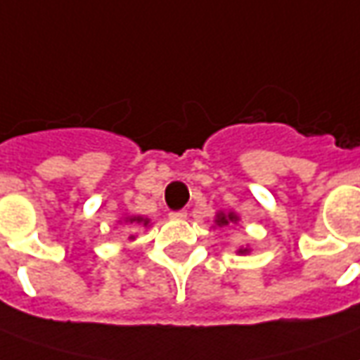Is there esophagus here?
Listing matches in <instances>:
<instances>
[{"mask_svg": "<svg viewBox=\"0 0 360 360\" xmlns=\"http://www.w3.org/2000/svg\"><path fill=\"white\" fill-rule=\"evenodd\" d=\"M172 218H187V210H175L172 212Z\"/></svg>", "mask_w": 360, "mask_h": 360, "instance_id": "obj_1", "label": "esophagus"}]
</instances>
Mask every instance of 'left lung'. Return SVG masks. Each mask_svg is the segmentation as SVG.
<instances>
[{
	"label": "left lung",
	"instance_id": "left-lung-1",
	"mask_svg": "<svg viewBox=\"0 0 360 360\" xmlns=\"http://www.w3.org/2000/svg\"><path fill=\"white\" fill-rule=\"evenodd\" d=\"M238 220H240V218H238L236 212H218V214H216L214 224L218 226V228H226V226H230V224H236ZM238 253H240V255H248L250 250H248V248H240Z\"/></svg>",
	"mask_w": 360,
	"mask_h": 360
}]
</instances>
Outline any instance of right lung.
Listing matches in <instances>:
<instances>
[{
  "label": "right lung",
  "instance_id": "obj_1",
  "mask_svg": "<svg viewBox=\"0 0 360 360\" xmlns=\"http://www.w3.org/2000/svg\"><path fill=\"white\" fill-rule=\"evenodd\" d=\"M124 222H128V224H142V226H148V224H150V218H144V216H128ZM128 240H134V236H130Z\"/></svg>",
  "mask_w": 360,
  "mask_h": 360
}]
</instances>
